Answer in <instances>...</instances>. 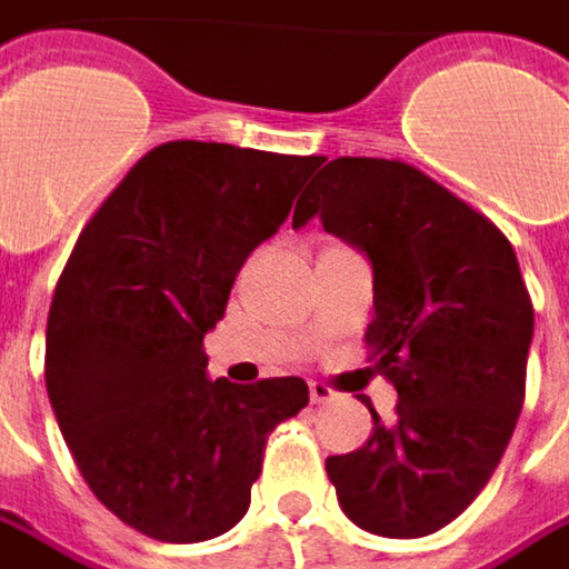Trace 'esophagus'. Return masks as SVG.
Here are the masks:
<instances>
[{
	"label": "esophagus",
	"instance_id": "1",
	"mask_svg": "<svg viewBox=\"0 0 569 569\" xmlns=\"http://www.w3.org/2000/svg\"><path fill=\"white\" fill-rule=\"evenodd\" d=\"M309 395H311V405H331L333 398H337V391H333L331 385H325V382H311Z\"/></svg>",
	"mask_w": 569,
	"mask_h": 569
}]
</instances>
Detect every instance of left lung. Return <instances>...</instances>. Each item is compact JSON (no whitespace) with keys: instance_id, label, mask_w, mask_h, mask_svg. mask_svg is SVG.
<instances>
[{"instance_id":"1","label":"left lung","mask_w":569,"mask_h":569,"mask_svg":"<svg viewBox=\"0 0 569 569\" xmlns=\"http://www.w3.org/2000/svg\"><path fill=\"white\" fill-rule=\"evenodd\" d=\"M372 260V372L398 391L391 423L325 461L350 522L423 538L490 481L526 401L535 309L509 238L401 159H333L299 197L309 219Z\"/></svg>"}]
</instances>
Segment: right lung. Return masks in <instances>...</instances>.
I'll list each match as a JSON object with an SVG mask.
<instances>
[{
    "mask_svg": "<svg viewBox=\"0 0 569 569\" xmlns=\"http://www.w3.org/2000/svg\"><path fill=\"white\" fill-rule=\"evenodd\" d=\"M321 156L161 142L94 210L47 315L43 379L91 493L156 541L248 512L267 436L309 405L296 376L207 379L203 333Z\"/></svg>",
    "mask_w": 569,
    "mask_h": 569,
    "instance_id": "right-lung-1",
    "label": "right lung"
}]
</instances>
